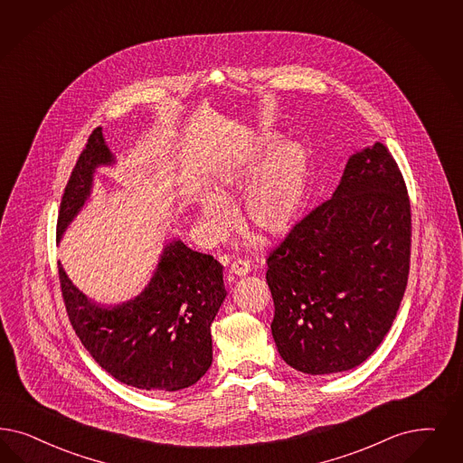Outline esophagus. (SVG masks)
I'll return each instance as SVG.
<instances>
[{
	"label": "esophagus",
	"mask_w": 463,
	"mask_h": 463,
	"mask_svg": "<svg viewBox=\"0 0 463 463\" xmlns=\"http://www.w3.org/2000/svg\"><path fill=\"white\" fill-rule=\"evenodd\" d=\"M231 273H234V275H246V273H250L251 271V263L248 261V260H236L232 265H231V269H229Z\"/></svg>",
	"instance_id": "34e87169"
}]
</instances>
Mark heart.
Instances as JSON below:
<instances>
[{
    "label": "heart",
    "instance_id": "1",
    "mask_svg": "<svg viewBox=\"0 0 463 463\" xmlns=\"http://www.w3.org/2000/svg\"><path fill=\"white\" fill-rule=\"evenodd\" d=\"M270 148V140L256 142L217 169L213 184L222 196L207 194L202 200L203 217L212 227L227 229L232 223L234 212L225 198L242 190L250 180L242 210L255 231L277 238L298 222L309 192V156L301 145L286 144L277 146L268 158Z\"/></svg>",
    "mask_w": 463,
    "mask_h": 463
}]
</instances>
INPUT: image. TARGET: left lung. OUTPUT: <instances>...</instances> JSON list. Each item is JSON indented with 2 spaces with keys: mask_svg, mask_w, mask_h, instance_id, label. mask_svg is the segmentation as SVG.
Listing matches in <instances>:
<instances>
[{
  "mask_svg": "<svg viewBox=\"0 0 463 463\" xmlns=\"http://www.w3.org/2000/svg\"><path fill=\"white\" fill-rule=\"evenodd\" d=\"M412 215L384 145L352 156L332 198L267 256L271 335L288 366L332 374L359 366L397 317L411 269Z\"/></svg>",
  "mask_w": 463,
  "mask_h": 463,
  "instance_id": "obj_1",
  "label": "left lung"
}]
</instances>
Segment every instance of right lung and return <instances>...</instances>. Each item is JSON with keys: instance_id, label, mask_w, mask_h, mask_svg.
<instances>
[{"instance_id": "obj_1", "label": "right lung", "mask_w": 463, "mask_h": 463, "mask_svg": "<svg viewBox=\"0 0 463 463\" xmlns=\"http://www.w3.org/2000/svg\"><path fill=\"white\" fill-rule=\"evenodd\" d=\"M112 162L102 129L96 128L64 188L58 238L90 196L96 167ZM222 269L213 256L173 241L140 296L100 307L58 263L66 313L83 347L118 382L157 393L192 386L212 364L210 325L227 294Z\"/></svg>"}]
</instances>
